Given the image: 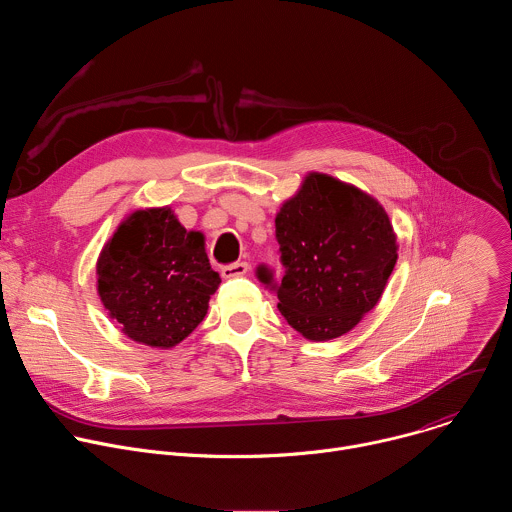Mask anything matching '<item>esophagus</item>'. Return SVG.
Listing matches in <instances>:
<instances>
[{"label": "esophagus", "instance_id": "34e87169", "mask_svg": "<svg viewBox=\"0 0 512 512\" xmlns=\"http://www.w3.org/2000/svg\"><path fill=\"white\" fill-rule=\"evenodd\" d=\"M247 271H249V263H245V261H237V263L225 265V267L221 269V273H223V277H225V279L241 277V275H245Z\"/></svg>", "mask_w": 512, "mask_h": 512}]
</instances>
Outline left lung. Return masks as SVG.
Returning a JSON list of instances; mask_svg holds the SVG:
<instances>
[{
  "instance_id": "1",
  "label": "left lung",
  "mask_w": 512,
  "mask_h": 512,
  "mask_svg": "<svg viewBox=\"0 0 512 512\" xmlns=\"http://www.w3.org/2000/svg\"><path fill=\"white\" fill-rule=\"evenodd\" d=\"M285 275L257 267L277 308L304 338L350 332L381 300L397 263V237L385 208L367 192L312 172L275 216Z\"/></svg>"
}]
</instances>
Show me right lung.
I'll return each mask as SVG.
<instances>
[{
    "label": "right lung",
    "mask_w": 512,
    "mask_h": 512,
    "mask_svg": "<svg viewBox=\"0 0 512 512\" xmlns=\"http://www.w3.org/2000/svg\"><path fill=\"white\" fill-rule=\"evenodd\" d=\"M221 277L204 235L186 231L170 206L131 212L97 259V291L131 340L172 348L206 316Z\"/></svg>",
    "instance_id": "1"
}]
</instances>
